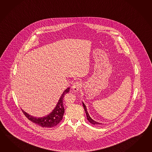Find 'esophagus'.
Wrapping results in <instances>:
<instances>
[{
  "instance_id": "1",
  "label": "esophagus",
  "mask_w": 152,
  "mask_h": 152,
  "mask_svg": "<svg viewBox=\"0 0 152 152\" xmlns=\"http://www.w3.org/2000/svg\"><path fill=\"white\" fill-rule=\"evenodd\" d=\"M81 86V83L79 81H77V82H75L74 84L72 85V90L75 91H78V89L80 88Z\"/></svg>"
}]
</instances>
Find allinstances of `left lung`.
Masks as SVG:
<instances>
[{"label":"left lung","mask_w":152,"mask_h":152,"mask_svg":"<svg viewBox=\"0 0 152 152\" xmlns=\"http://www.w3.org/2000/svg\"><path fill=\"white\" fill-rule=\"evenodd\" d=\"M83 105L84 110H85V112H86V115H87V118L88 121H89L91 124H94V125H95V124H102L100 123H98L97 121H94V120H93V119L91 118V117L89 116V115L88 114V112H87V108H86V105H84L83 102Z\"/></svg>","instance_id":"obj_1"}]
</instances>
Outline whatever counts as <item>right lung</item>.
<instances>
[{
  "instance_id": "obj_1",
  "label": "right lung",
  "mask_w": 152,
  "mask_h": 152,
  "mask_svg": "<svg viewBox=\"0 0 152 152\" xmlns=\"http://www.w3.org/2000/svg\"><path fill=\"white\" fill-rule=\"evenodd\" d=\"M70 91V88H68L63 92L61 95V98L59 99L57 105L56 106L54 110L51 112L50 115H46V117L41 118H35L32 117L23 111L24 115L29 121L40 125L44 128H52L58 124L62 120L64 113V108L63 106V98L64 95L69 93Z\"/></svg>"
}]
</instances>
